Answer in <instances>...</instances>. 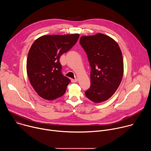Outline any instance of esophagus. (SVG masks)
<instances>
[{
	"label": "esophagus",
	"mask_w": 151,
	"mask_h": 151,
	"mask_svg": "<svg viewBox=\"0 0 151 151\" xmlns=\"http://www.w3.org/2000/svg\"><path fill=\"white\" fill-rule=\"evenodd\" d=\"M77 81H78V79H71V82H73V83L76 82Z\"/></svg>",
	"instance_id": "obj_1"
}]
</instances>
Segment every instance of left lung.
Instances as JSON below:
<instances>
[{
	"mask_svg": "<svg viewBox=\"0 0 151 151\" xmlns=\"http://www.w3.org/2000/svg\"><path fill=\"white\" fill-rule=\"evenodd\" d=\"M79 43L91 67V85L85 96L95 103L104 101L115 93L122 78L121 51L113 39L101 33L81 36Z\"/></svg>",
	"mask_w": 151,
	"mask_h": 151,
	"instance_id": "left-lung-1",
	"label": "left lung"
}]
</instances>
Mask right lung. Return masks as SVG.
I'll return each mask as SVG.
<instances>
[{"label": "right lung", "mask_w": 151, "mask_h": 151, "mask_svg": "<svg viewBox=\"0 0 151 151\" xmlns=\"http://www.w3.org/2000/svg\"><path fill=\"white\" fill-rule=\"evenodd\" d=\"M79 34L45 35L32 44L27 72L32 87L42 98L52 100L64 94L70 80L61 73L60 56L76 43Z\"/></svg>", "instance_id": "obj_1"}]
</instances>
